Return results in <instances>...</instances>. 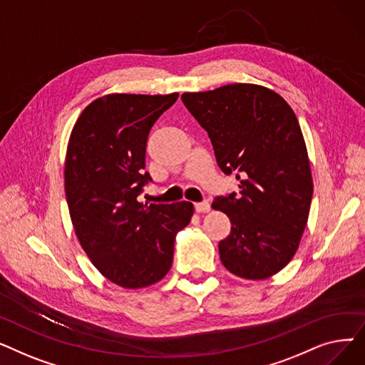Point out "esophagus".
<instances>
[{"instance_id":"esophagus-1","label":"esophagus","mask_w":365,"mask_h":365,"mask_svg":"<svg viewBox=\"0 0 365 365\" xmlns=\"http://www.w3.org/2000/svg\"><path fill=\"white\" fill-rule=\"evenodd\" d=\"M195 210L198 213H207L210 210V202L208 201H201V202H195Z\"/></svg>"}]
</instances>
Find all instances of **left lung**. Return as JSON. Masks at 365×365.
<instances>
[{"label":"left lung","instance_id":"1","mask_svg":"<svg viewBox=\"0 0 365 365\" xmlns=\"http://www.w3.org/2000/svg\"><path fill=\"white\" fill-rule=\"evenodd\" d=\"M182 102L207 131L220 170L237 175L240 192L212 204L232 223L219 242L223 266L245 279L277 274L297 250L314 192L293 109L256 84L183 93Z\"/></svg>","mask_w":365,"mask_h":365}]
</instances>
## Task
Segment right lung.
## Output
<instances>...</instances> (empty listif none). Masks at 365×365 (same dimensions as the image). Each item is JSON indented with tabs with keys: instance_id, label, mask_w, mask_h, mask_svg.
<instances>
[{
	"instance_id": "right-lung-1",
	"label": "right lung",
	"mask_w": 365,
	"mask_h": 365,
	"mask_svg": "<svg viewBox=\"0 0 365 365\" xmlns=\"http://www.w3.org/2000/svg\"><path fill=\"white\" fill-rule=\"evenodd\" d=\"M179 98L108 94L76 120L66 152L65 190L75 234L91 263L113 284L142 289L170 271L175 237L192 202L142 204L149 131Z\"/></svg>"
}]
</instances>
